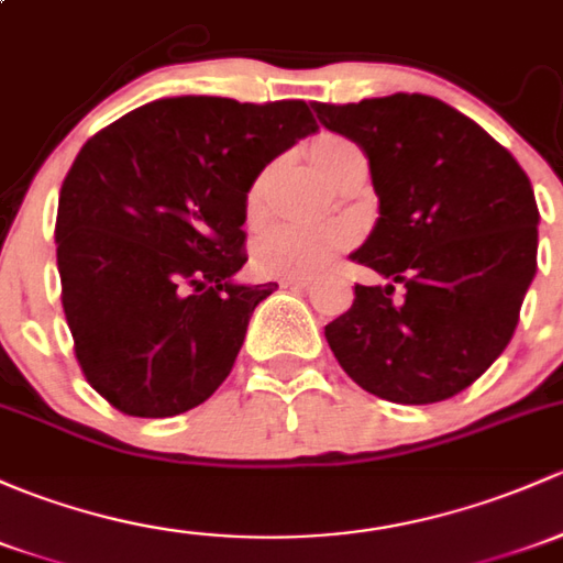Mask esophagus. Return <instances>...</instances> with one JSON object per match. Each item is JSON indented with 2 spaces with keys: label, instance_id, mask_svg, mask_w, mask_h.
Returning <instances> with one entry per match:
<instances>
[{
  "label": "esophagus",
  "instance_id": "esophagus-1",
  "mask_svg": "<svg viewBox=\"0 0 563 563\" xmlns=\"http://www.w3.org/2000/svg\"><path fill=\"white\" fill-rule=\"evenodd\" d=\"M283 288H307L310 286V277H280Z\"/></svg>",
  "mask_w": 563,
  "mask_h": 563
}]
</instances>
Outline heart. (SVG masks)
Returning a JSON list of instances; mask_svg holds the SVG:
<instances>
[{
	"label": "heart",
	"instance_id": "obj_1",
	"mask_svg": "<svg viewBox=\"0 0 563 563\" xmlns=\"http://www.w3.org/2000/svg\"><path fill=\"white\" fill-rule=\"evenodd\" d=\"M347 142L340 137H323L310 147V158L318 173ZM247 218L256 221L264 207V180L258 177L247 191ZM351 242V227L336 221L323 223H280L264 232L253 245V258L258 269L283 277H312L327 266L342 247Z\"/></svg>",
	"mask_w": 563,
	"mask_h": 563
}]
</instances>
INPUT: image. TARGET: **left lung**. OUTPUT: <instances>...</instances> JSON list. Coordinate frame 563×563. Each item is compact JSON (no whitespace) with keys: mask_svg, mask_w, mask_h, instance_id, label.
Here are the masks:
<instances>
[{"mask_svg":"<svg viewBox=\"0 0 563 563\" xmlns=\"http://www.w3.org/2000/svg\"><path fill=\"white\" fill-rule=\"evenodd\" d=\"M312 108L369 158L380 216L351 258L388 280L356 286L323 331L331 353L380 399H451L501 356L534 280L529 177L483 126L426 93Z\"/></svg>","mask_w":563,"mask_h":563,"instance_id":"8db88e82","label":"left lung"}]
</instances>
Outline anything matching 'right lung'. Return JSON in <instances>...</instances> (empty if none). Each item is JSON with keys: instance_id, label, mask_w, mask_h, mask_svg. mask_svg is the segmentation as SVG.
Returning a JSON list of instances; mask_svg holds the SVG:
<instances>
[{"instance_id": "obj_1", "label": "right lung", "mask_w": 563, "mask_h": 563, "mask_svg": "<svg viewBox=\"0 0 563 563\" xmlns=\"http://www.w3.org/2000/svg\"><path fill=\"white\" fill-rule=\"evenodd\" d=\"M316 132L301 99L164 97L80 147L58 194L62 305L82 375L115 410L173 418L227 380L277 288L234 277L247 191Z\"/></svg>"}]
</instances>
